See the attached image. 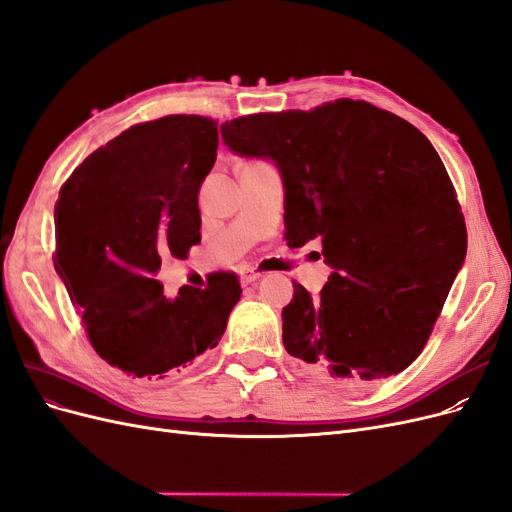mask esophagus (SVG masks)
I'll use <instances>...</instances> for the list:
<instances>
[{"label":"esophagus","mask_w":512,"mask_h":512,"mask_svg":"<svg viewBox=\"0 0 512 512\" xmlns=\"http://www.w3.org/2000/svg\"><path fill=\"white\" fill-rule=\"evenodd\" d=\"M260 275H262V273H260L256 267H252V265H243V267L239 269L241 284H252V282H256V280H258Z\"/></svg>","instance_id":"esophagus-1"}]
</instances>
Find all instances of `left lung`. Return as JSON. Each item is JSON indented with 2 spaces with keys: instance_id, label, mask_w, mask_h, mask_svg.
<instances>
[{
  "instance_id": "obj_1",
  "label": "left lung",
  "mask_w": 512,
  "mask_h": 512,
  "mask_svg": "<svg viewBox=\"0 0 512 512\" xmlns=\"http://www.w3.org/2000/svg\"><path fill=\"white\" fill-rule=\"evenodd\" d=\"M241 156L271 158L286 241L320 237L333 267L312 297L294 282L284 348L316 376L361 386L404 371L433 331L468 250L453 181L412 123L342 98L222 123Z\"/></svg>"
}]
</instances>
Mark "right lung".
<instances>
[{
	"label": "right lung",
	"instance_id": "add662e5",
	"mask_svg": "<svg viewBox=\"0 0 512 512\" xmlns=\"http://www.w3.org/2000/svg\"><path fill=\"white\" fill-rule=\"evenodd\" d=\"M218 121L166 115L136 123L96 149L61 185L55 271L91 346L123 374H177L226 331L239 277L211 273L207 288L166 299L153 280L162 256L188 258L200 241V183L218 156Z\"/></svg>",
	"mask_w": 512,
	"mask_h": 512
}]
</instances>
